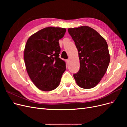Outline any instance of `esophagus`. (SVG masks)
I'll list each match as a JSON object with an SVG mask.
<instances>
[{
    "label": "esophagus",
    "instance_id": "obj_1",
    "mask_svg": "<svg viewBox=\"0 0 127 127\" xmlns=\"http://www.w3.org/2000/svg\"><path fill=\"white\" fill-rule=\"evenodd\" d=\"M66 62H67V63H68L69 62V59H67V60H66Z\"/></svg>",
    "mask_w": 127,
    "mask_h": 127
}]
</instances>
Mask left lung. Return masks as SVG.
<instances>
[{
	"label": "left lung",
	"instance_id": "obj_1",
	"mask_svg": "<svg viewBox=\"0 0 127 127\" xmlns=\"http://www.w3.org/2000/svg\"><path fill=\"white\" fill-rule=\"evenodd\" d=\"M78 50L80 69L74 74L77 84L90 89L96 86L105 74L110 61L105 40L87 26L68 29Z\"/></svg>",
	"mask_w": 127,
	"mask_h": 127
}]
</instances>
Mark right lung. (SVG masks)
I'll return each mask as SVG.
<instances>
[{
  "instance_id": "obj_1",
  "label": "right lung",
  "mask_w": 127,
  "mask_h": 127,
  "mask_svg": "<svg viewBox=\"0 0 127 127\" xmlns=\"http://www.w3.org/2000/svg\"><path fill=\"white\" fill-rule=\"evenodd\" d=\"M66 29L48 27L31 36L24 49L27 72L34 85L43 91H50L59 86L66 70V63L59 57V40Z\"/></svg>"
}]
</instances>
